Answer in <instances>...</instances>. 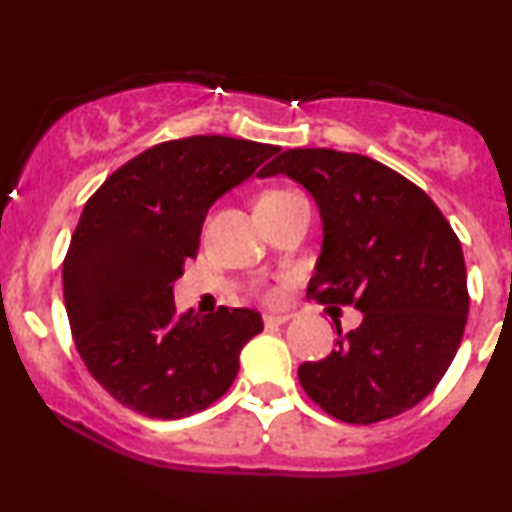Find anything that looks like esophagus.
<instances>
[{
	"label": "esophagus",
	"instance_id": "1",
	"mask_svg": "<svg viewBox=\"0 0 512 512\" xmlns=\"http://www.w3.org/2000/svg\"><path fill=\"white\" fill-rule=\"evenodd\" d=\"M289 320H291L289 313H267V315H264V325H267V327L284 325V322H289Z\"/></svg>",
	"mask_w": 512,
	"mask_h": 512
}]
</instances>
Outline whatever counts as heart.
<instances>
[{
	"mask_svg": "<svg viewBox=\"0 0 512 512\" xmlns=\"http://www.w3.org/2000/svg\"><path fill=\"white\" fill-rule=\"evenodd\" d=\"M296 197V192H289V190H269L264 192V195L257 199V204H279V202H286V199ZM267 298H274V293H267Z\"/></svg>",
	"mask_w": 512,
	"mask_h": 512,
	"instance_id": "heart-1",
	"label": "heart"
}]
</instances>
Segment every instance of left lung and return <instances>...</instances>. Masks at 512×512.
I'll list each match as a JSON object with an SVG mask.
<instances>
[{"instance_id": "8db88e82", "label": "left lung", "mask_w": 512, "mask_h": 512, "mask_svg": "<svg viewBox=\"0 0 512 512\" xmlns=\"http://www.w3.org/2000/svg\"><path fill=\"white\" fill-rule=\"evenodd\" d=\"M301 182L325 240L308 298L354 305L356 330L298 368L301 387L346 424H375L421 402L457 354L469 313L460 238L419 185L361 154L289 149L260 170ZM339 325V322H337Z\"/></svg>"}]
</instances>
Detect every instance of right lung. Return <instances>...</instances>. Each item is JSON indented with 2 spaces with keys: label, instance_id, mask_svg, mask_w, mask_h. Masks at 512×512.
<instances>
[{
  "label": "right lung",
  "instance_id": "right-lung-1",
  "mask_svg": "<svg viewBox=\"0 0 512 512\" xmlns=\"http://www.w3.org/2000/svg\"><path fill=\"white\" fill-rule=\"evenodd\" d=\"M279 146L199 134L120 166L88 197L62 264L64 305L88 373L149 419H182L226 395L240 349L262 332L250 308L178 313L173 281L197 257L211 204Z\"/></svg>",
  "mask_w": 512,
  "mask_h": 512
}]
</instances>
